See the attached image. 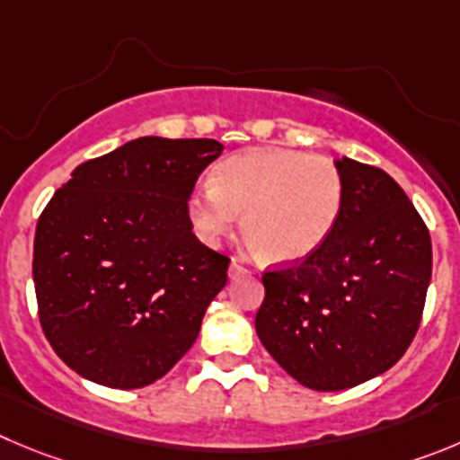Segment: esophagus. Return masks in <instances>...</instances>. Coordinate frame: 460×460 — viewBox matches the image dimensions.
<instances>
[{"label":"esophagus","instance_id":"esophagus-1","mask_svg":"<svg viewBox=\"0 0 460 460\" xmlns=\"http://www.w3.org/2000/svg\"><path fill=\"white\" fill-rule=\"evenodd\" d=\"M247 272H250V270L243 268V265H240L238 261H235V259L231 261V265H229V277H231V279L238 277V274H247Z\"/></svg>","mask_w":460,"mask_h":460}]
</instances>
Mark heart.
<instances>
[{
	"label": "heart",
	"instance_id": "b5f03b06",
	"mask_svg": "<svg viewBox=\"0 0 460 460\" xmlns=\"http://www.w3.org/2000/svg\"><path fill=\"white\" fill-rule=\"evenodd\" d=\"M208 183L188 201L197 235L216 244L243 213L244 238L270 263L311 256L342 208L336 163L295 149H244L217 163Z\"/></svg>",
	"mask_w": 460,
	"mask_h": 460
}]
</instances>
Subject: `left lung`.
Returning <instances> with one entry per match:
<instances>
[{
    "instance_id": "1",
    "label": "left lung",
    "mask_w": 460,
    "mask_h": 460,
    "mask_svg": "<svg viewBox=\"0 0 460 460\" xmlns=\"http://www.w3.org/2000/svg\"><path fill=\"white\" fill-rule=\"evenodd\" d=\"M332 235L293 268L263 274L256 333L295 381L354 388L397 363L422 320L431 238L390 174L342 156Z\"/></svg>"
}]
</instances>
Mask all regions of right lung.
Listing matches in <instances>:
<instances>
[{"mask_svg": "<svg viewBox=\"0 0 460 460\" xmlns=\"http://www.w3.org/2000/svg\"><path fill=\"white\" fill-rule=\"evenodd\" d=\"M222 149L210 138H136L75 167L42 210L38 315L84 379L143 388L197 341L229 259L192 234L188 199Z\"/></svg>", "mask_w": 460, "mask_h": 460, "instance_id": "right-lung-1", "label": "right lung"}]
</instances>
